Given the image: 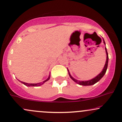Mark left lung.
Here are the masks:
<instances>
[{"label":"left lung","instance_id":"1","mask_svg":"<svg viewBox=\"0 0 122 122\" xmlns=\"http://www.w3.org/2000/svg\"><path fill=\"white\" fill-rule=\"evenodd\" d=\"M103 43H104V44L106 45L105 42V41H104V40H103ZM105 51H106V56H107L106 61L105 65V66H104L103 70H102V71H101V72L99 73L98 75L96 77L92 79V80H89V81H79V80H76V79L74 78H73L72 76H71V74H70V73L69 72V70L67 69V71H68V73H69V75L70 78H71L73 81H74L75 82L78 83V84H79L80 85H82V86H90V85H94L95 83L98 82L103 77V76L105 75L107 69L108 61V56L107 51V49H106V46H105Z\"/></svg>","mask_w":122,"mask_h":122}]
</instances>
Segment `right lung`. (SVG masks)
Segmentation results:
<instances>
[{
  "instance_id": "add662e5",
  "label": "right lung",
  "mask_w": 122,
  "mask_h": 122,
  "mask_svg": "<svg viewBox=\"0 0 122 122\" xmlns=\"http://www.w3.org/2000/svg\"><path fill=\"white\" fill-rule=\"evenodd\" d=\"M50 77H51V76H50V74L49 75V77H48V78L46 79V80H45V81H44L42 82H40V83H25V82H22V81H19L20 82H21L22 83H23V84L25 85V86H36V87H37V86H41V85H42V84H44L45 82L48 81V80H49L50 79Z\"/></svg>"
}]
</instances>
